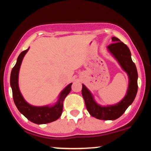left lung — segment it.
Wrapping results in <instances>:
<instances>
[{"label": "left lung", "mask_w": 151, "mask_h": 151, "mask_svg": "<svg viewBox=\"0 0 151 151\" xmlns=\"http://www.w3.org/2000/svg\"><path fill=\"white\" fill-rule=\"evenodd\" d=\"M111 40L114 43L107 47V50L127 74L129 86L125 96L120 101L115 104L102 106L96 101L89 89L82 84L81 93L86 109L90 115L100 120H115L120 117L134 101L138 91V72L129 48L119 38L113 37Z\"/></svg>", "instance_id": "8db88e82"}]
</instances>
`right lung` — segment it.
<instances>
[{
    "label": "right lung",
    "instance_id": "1",
    "mask_svg": "<svg viewBox=\"0 0 151 151\" xmlns=\"http://www.w3.org/2000/svg\"><path fill=\"white\" fill-rule=\"evenodd\" d=\"M30 48V47H29ZM29 48L25 51L22 52L19 55L17 62L10 74V86L13 91V97L15 104L18 108L19 111L22 115L36 124H45L56 121L60 117L63 109V101L66 96L70 92L71 86L72 83L68 84L60 92L58 97V101L54 104H50L42 106H36L31 105L25 101L20 91L18 84L19 72L21 66L22 60L25 54L27 52Z\"/></svg>",
    "mask_w": 151,
    "mask_h": 151
}]
</instances>
